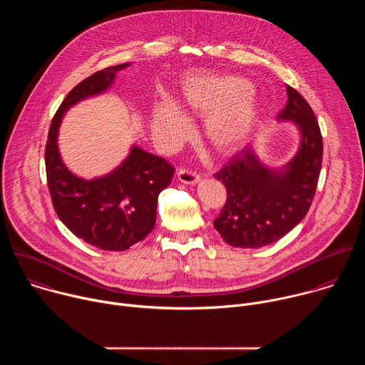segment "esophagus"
<instances>
[{"instance_id": "esophagus-1", "label": "esophagus", "mask_w": 365, "mask_h": 365, "mask_svg": "<svg viewBox=\"0 0 365 365\" xmlns=\"http://www.w3.org/2000/svg\"><path fill=\"white\" fill-rule=\"evenodd\" d=\"M178 179L182 182V183H186V185H195L200 180V176L196 175L195 172L192 170H187V169H180L178 172Z\"/></svg>"}]
</instances>
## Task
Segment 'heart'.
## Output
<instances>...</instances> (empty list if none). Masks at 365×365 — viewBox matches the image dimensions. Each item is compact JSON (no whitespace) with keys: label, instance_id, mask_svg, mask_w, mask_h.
I'll list each match as a JSON object with an SVG mask.
<instances>
[{"label":"heart","instance_id":"obj_1","mask_svg":"<svg viewBox=\"0 0 365 365\" xmlns=\"http://www.w3.org/2000/svg\"><path fill=\"white\" fill-rule=\"evenodd\" d=\"M251 89L244 78L190 73L180 83L176 103L163 101L153 107L151 135L162 150H175L189 134L182 114L203 115L202 140L214 154L227 158L248 143L259 121Z\"/></svg>","mask_w":365,"mask_h":365}]
</instances>
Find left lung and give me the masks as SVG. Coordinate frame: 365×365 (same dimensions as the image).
I'll return each mask as SVG.
<instances>
[{
  "mask_svg": "<svg viewBox=\"0 0 365 365\" xmlns=\"http://www.w3.org/2000/svg\"><path fill=\"white\" fill-rule=\"evenodd\" d=\"M279 121H293L300 144L293 159L272 169L251 147L240 153L214 176L227 187V202L214 221L215 230L232 247L259 248L276 242L307 214L322 168V134L306 99L292 86Z\"/></svg>",
  "mask_w": 365,
  "mask_h": 365,
  "instance_id": "1",
  "label": "left lung"
}]
</instances>
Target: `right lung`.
<instances>
[{"label":"right lung","instance_id":"obj_1","mask_svg":"<svg viewBox=\"0 0 365 365\" xmlns=\"http://www.w3.org/2000/svg\"><path fill=\"white\" fill-rule=\"evenodd\" d=\"M123 63L102 69L78 83L51 120L46 150L48 192L59 220L85 242L107 251H124L144 240L155 225L159 193L175 169L163 158L133 145L111 173L91 180L75 176L63 163L58 134L65 113L75 103L110 89Z\"/></svg>","mask_w":365,"mask_h":365}]
</instances>
